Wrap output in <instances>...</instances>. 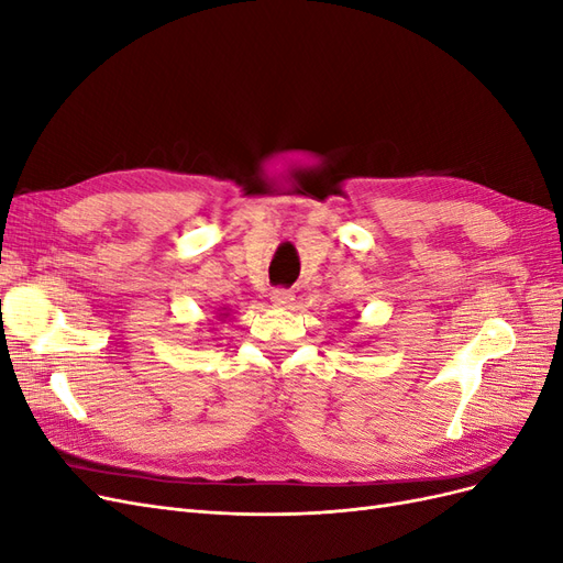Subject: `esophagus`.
Here are the masks:
<instances>
[{"mask_svg": "<svg viewBox=\"0 0 563 563\" xmlns=\"http://www.w3.org/2000/svg\"><path fill=\"white\" fill-rule=\"evenodd\" d=\"M296 300L294 291H288V288H275L272 291V305H277V308H291V302Z\"/></svg>", "mask_w": 563, "mask_h": 563, "instance_id": "obj_1", "label": "esophagus"}]
</instances>
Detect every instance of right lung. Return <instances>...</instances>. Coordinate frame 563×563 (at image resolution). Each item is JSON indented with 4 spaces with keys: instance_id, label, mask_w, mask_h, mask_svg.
I'll return each mask as SVG.
<instances>
[{
    "instance_id": "1",
    "label": "right lung",
    "mask_w": 563,
    "mask_h": 563,
    "mask_svg": "<svg viewBox=\"0 0 563 563\" xmlns=\"http://www.w3.org/2000/svg\"><path fill=\"white\" fill-rule=\"evenodd\" d=\"M223 317H228V314H223Z\"/></svg>"
}]
</instances>
